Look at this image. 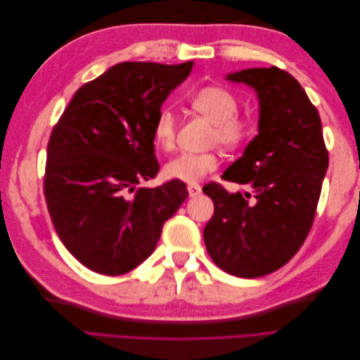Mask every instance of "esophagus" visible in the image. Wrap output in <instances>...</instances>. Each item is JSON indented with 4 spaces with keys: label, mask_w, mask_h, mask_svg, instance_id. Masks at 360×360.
Masks as SVG:
<instances>
[{
    "label": "esophagus",
    "mask_w": 360,
    "mask_h": 360,
    "mask_svg": "<svg viewBox=\"0 0 360 360\" xmlns=\"http://www.w3.org/2000/svg\"><path fill=\"white\" fill-rule=\"evenodd\" d=\"M188 192H189L191 198H197L198 195H201V186L200 184H189Z\"/></svg>",
    "instance_id": "esophagus-1"
}]
</instances>
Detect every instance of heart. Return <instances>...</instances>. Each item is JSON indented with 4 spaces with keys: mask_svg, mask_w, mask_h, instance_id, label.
Listing matches in <instances>:
<instances>
[{
    "mask_svg": "<svg viewBox=\"0 0 360 360\" xmlns=\"http://www.w3.org/2000/svg\"><path fill=\"white\" fill-rule=\"evenodd\" d=\"M189 103L192 110L213 123L214 129L210 135L212 144H221L225 148H237L243 146L254 134L252 120L237 114L238 99L225 86H204L191 96ZM153 141L156 147L163 151H172L176 147L177 118L168 108H162L155 117ZM217 167H219V158L214 151L181 153L167 163L163 174L167 179L193 184L201 181Z\"/></svg>",
    "mask_w": 360,
    "mask_h": 360,
    "instance_id": "heart-1",
    "label": "heart"
}]
</instances>
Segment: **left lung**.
Segmentation results:
<instances>
[{
  "label": "left lung",
  "mask_w": 360,
  "mask_h": 360,
  "mask_svg": "<svg viewBox=\"0 0 360 360\" xmlns=\"http://www.w3.org/2000/svg\"><path fill=\"white\" fill-rule=\"evenodd\" d=\"M226 79L250 85L259 99L258 135L222 176L252 192L205 184L214 214L202 231L204 243L226 274L258 278L287 264L307 240L329 153L317 108L288 72L246 69Z\"/></svg>",
  "instance_id": "obj_1"
}]
</instances>
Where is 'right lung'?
I'll list each match as a JSON object with an SVG mask.
<instances>
[{
  "label": "right lung",
  "mask_w": 360,
  "mask_h": 360,
  "mask_svg": "<svg viewBox=\"0 0 360 360\" xmlns=\"http://www.w3.org/2000/svg\"><path fill=\"white\" fill-rule=\"evenodd\" d=\"M192 61H126L76 90L53 126L43 191L53 228L81 264L124 275L153 252L162 226L188 198L186 184L155 179L153 123Z\"/></svg>",
  "instance_id": "add662e5"
}]
</instances>
